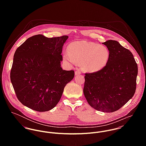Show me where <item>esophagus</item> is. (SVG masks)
<instances>
[{"label":"esophagus","instance_id":"obj_1","mask_svg":"<svg viewBox=\"0 0 146 146\" xmlns=\"http://www.w3.org/2000/svg\"><path fill=\"white\" fill-rule=\"evenodd\" d=\"M75 75H79V74H81V71H80V70H77L75 71Z\"/></svg>","mask_w":146,"mask_h":146}]
</instances>
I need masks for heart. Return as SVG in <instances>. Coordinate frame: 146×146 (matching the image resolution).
<instances>
[{
    "instance_id": "obj_1",
    "label": "heart",
    "mask_w": 146,
    "mask_h": 146,
    "mask_svg": "<svg viewBox=\"0 0 146 146\" xmlns=\"http://www.w3.org/2000/svg\"><path fill=\"white\" fill-rule=\"evenodd\" d=\"M64 61L69 64L82 63L86 71L95 72L102 69L109 58V51L104 45L86 41L72 42L67 52L63 54Z\"/></svg>"
}]
</instances>
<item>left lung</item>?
<instances>
[{
  "label": "left lung",
  "instance_id": "left-lung-1",
  "mask_svg": "<svg viewBox=\"0 0 146 146\" xmlns=\"http://www.w3.org/2000/svg\"><path fill=\"white\" fill-rule=\"evenodd\" d=\"M109 58L101 70L86 73L83 92L89 104L104 112L119 110L134 96L138 66L131 52L116 40L102 43Z\"/></svg>",
  "mask_w": 146,
  "mask_h": 146
}]
</instances>
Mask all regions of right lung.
<instances>
[{"instance_id":"add662e5","label":"right lung","mask_w":146,"mask_h":146,"mask_svg":"<svg viewBox=\"0 0 146 146\" xmlns=\"http://www.w3.org/2000/svg\"><path fill=\"white\" fill-rule=\"evenodd\" d=\"M66 35L48 38L36 35L16 49L11 81L19 101L33 110L44 112L59 102L74 71L63 70L61 55Z\"/></svg>"}]
</instances>
